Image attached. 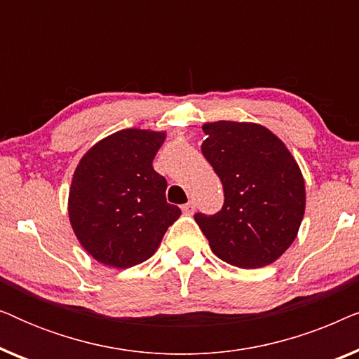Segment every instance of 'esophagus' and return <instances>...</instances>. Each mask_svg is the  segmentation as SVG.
Listing matches in <instances>:
<instances>
[{
	"mask_svg": "<svg viewBox=\"0 0 359 359\" xmlns=\"http://www.w3.org/2000/svg\"><path fill=\"white\" fill-rule=\"evenodd\" d=\"M181 209H183L184 214H193L194 209H196V205H194L193 201H189V203H186Z\"/></svg>",
	"mask_w": 359,
	"mask_h": 359,
	"instance_id": "esophagus-1",
	"label": "esophagus"
}]
</instances>
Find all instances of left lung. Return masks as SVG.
Instances as JSON below:
<instances>
[{
	"instance_id": "1",
	"label": "left lung",
	"mask_w": 359,
	"mask_h": 359,
	"mask_svg": "<svg viewBox=\"0 0 359 359\" xmlns=\"http://www.w3.org/2000/svg\"><path fill=\"white\" fill-rule=\"evenodd\" d=\"M201 150L222 181L224 205L194 220L222 262L243 269L276 262L291 247L306 210V184L286 145L253 122L203 126Z\"/></svg>"
}]
</instances>
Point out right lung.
<instances>
[{
    "label": "right lung",
    "mask_w": 359,
    "mask_h": 359,
    "mask_svg": "<svg viewBox=\"0 0 359 359\" xmlns=\"http://www.w3.org/2000/svg\"><path fill=\"white\" fill-rule=\"evenodd\" d=\"M165 137L119 130L93 145L78 163L68 215L96 262L121 269L144 263L181 215L178 205L166 203V180L151 166Z\"/></svg>",
    "instance_id": "right-lung-1"
}]
</instances>
